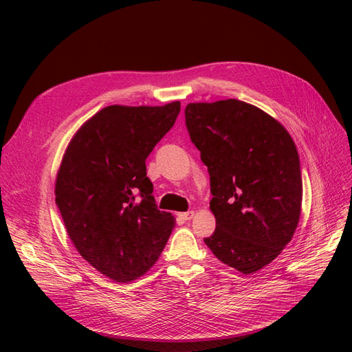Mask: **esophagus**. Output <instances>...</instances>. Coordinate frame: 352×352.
<instances>
[{"label":"esophagus","instance_id":"obj_1","mask_svg":"<svg viewBox=\"0 0 352 352\" xmlns=\"http://www.w3.org/2000/svg\"><path fill=\"white\" fill-rule=\"evenodd\" d=\"M194 216H195V211H186V212H180L179 214V217L182 220H190L194 219Z\"/></svg>","mask_w":352,"mask_h":352}]
</instances>
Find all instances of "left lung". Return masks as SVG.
I'll return each instance as SVG.
<instances>
[{
    "label": "left lung",
    "instance_id": "1",
    "mask_svg": "<svg viewBox=\"0 0 352 352\" xmlns=\"http://www.w3.org/2000/svg\"><path fill=\"white\" fill-rule=\"evenodd\" d=\"M185 120L210 175L216 230L204 242L229 267L255 273L278 257L300 221L295 142L272 116L239 100L190 102Z\"/></svg>",
    "mask_w": 352,
    "mask_h": 352
}]
</instances>
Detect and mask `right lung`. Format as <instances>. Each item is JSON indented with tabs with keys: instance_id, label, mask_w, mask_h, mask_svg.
I'll list each match as a JSON object with an SVG mask.
<instances>
[{
	"instance_id": "add662e5",
	"label": "right lung",
	"mask_w": 352,
	"mask_h": 352,
	"mask_svg": "<svg viewBox=\"0 0 352 352\" xmlns=\"http://www.w3.org/2000/svg\"><path fill=\"white\" fill-rule=\"evenodd\" d=\"M180 111L109 105L85 122L63 155L56 204L74 248L92 267L127 283L150 270L175 228L157 208L145 160Z\"/></svg>"
}]
</instances>
